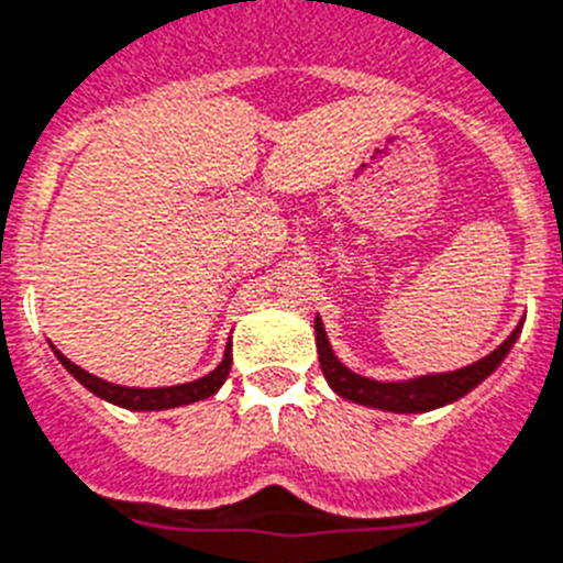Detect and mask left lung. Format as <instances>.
Returning a JSON list of instances; mask_svg holds the SVG:
<instances>
[{
	"instance_id": "8db88e82",
	"label": "left lung",
	"mask_w": 563,
	"mask_h": 563,
	"mask_svg": "<svg viewBox=\"0 0 563 563\" xmlns=\"http://www.w3.org/2000/svg\"><path fill=\"white\" fill-rule=\"evenodd\" d=\"M314 334L322 374H325L329 385L342 399L368 405V408L394 410V413H424V410L456 402L467 390L476 388L478 383H485L487 376L501 365V360L510 354L512 342L521 334V322H518L516 331L496 351L482 356L478 363L464 365L459 371H448V374H428L417 376V379H402V383H376V379H368V376H360L345 368L334 356V351H331V342L325 336L320 317L314 320Z\"/></svg>"
}]
</instances>
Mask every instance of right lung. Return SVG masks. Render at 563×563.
Masks as SVG:
<instances>
[{
    "instance_id": "obj_1",
    "label": "right lung",
    "mask_w": 563,
    "mask_h": 563,
    "mask_svg": "<svg viewBox=\"0 0 563 563\" xmlns=\"http://www.w3.org/2000/svg\"><path fill=\"white\" fill-rule=\"evenodd\" d=\"M53 354L58 356V363L65 365L78 383L85 385L87 390H92L96 397L107 399V402L119 405L126 410H166V408H180V405L200 402V399L212 397L214 390L227 383L229 368H232V345H227V354H223L221 365L214 371H209L207 376H200L195 383L184 385H169V388H126V385H112L101 376L87 374L85 368H78L76 363H70L62 351L53 349Z\"/></svg>"
}]
</instances>
